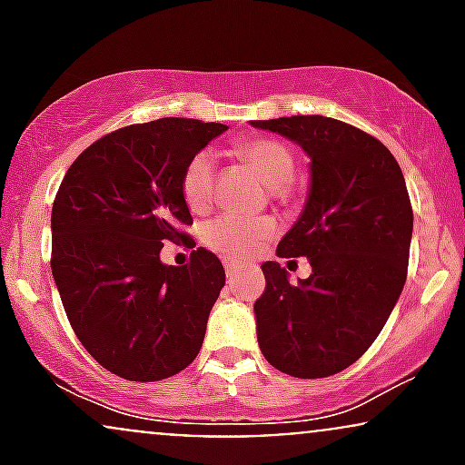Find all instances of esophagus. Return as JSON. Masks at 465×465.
I'll list each match as a JSON object with an SVG mask.
<instances>
[{
    "label": "esophagus",
    "mask_w": 465,
    "mask_h": 465,
    "mask_svg": "<svg viewBox=\"0 0 465 465\" xmlns=\"http://www.w3.org/2000/svg\"><path fill=\"white\" fill-rule=\"evenodd\" d=\"M238 269H240V262H238V260H232V258H227V260H225V271H227V277H232L233 273H236Z\"/></svg>",
    "instance_id": "esophagus-1"
}]
</instances>
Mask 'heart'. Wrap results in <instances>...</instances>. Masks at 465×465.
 <instances>
[{
	"mask_svg": "<svg viewBox=\"0 0 465 465\" xmlns=\"http://www.w3.org/2000/svg\"><path fill=\"white\" fill-rule=\"evenodd\" d=\"M238 157L258 174L269 190L282 192L295 179V157L282 142L249 140L238 146ZM183 199L192 212H203L210 207L214 194V159L207 153H199L185 165L181 181ZM275 233V223L269 218H240L221 216L205 229L207 247L223 255L253 253L260 244Z\"/></svg>",
	"mask_w": 465,
	"mask_h": 465,
	"instance_id": "b5f03b06",
	"label": "heart"
}]
</instances>
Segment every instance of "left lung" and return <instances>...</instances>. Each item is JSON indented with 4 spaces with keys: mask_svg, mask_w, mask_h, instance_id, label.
<instances>
[{
    "mask_svg": "<svg viewBox=\"0 0 465 465\" xmlns=\"http://www.w3.org/2000/svg\"><path fill=\"white\" fill-rule=\"evenodd\" d=\"M251 126L300 143L311 157L306 205L277 244V258H308L312 273L291 284L280 262L262 264L266 288L253 306L258 345L288 376H332L376 341L407 282V183L385 143L334 117Z\"/></svg>",
    "mask_w": 465,
    "mask_h": 465,
    "instance_id": "obj_1",
    "label": "left lung"
}]
</instances>
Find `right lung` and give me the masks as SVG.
<instances>
[{
	"instance_id": "right-lung-1",
	"label": "right lung",
	"mask_w": 465,
	"mask_h": 465,
	"mask_svg": "<svg viewBox=\"0 0 465 465\" xmlns=\"http://www.w3.org/2000/svg\"><path fill=\"white\" fill-rule=\"evenodd\" d=\"M227 126L162 117L100 137L69 165L52 205V275L69 323L104 370L135 382L174 376L199 354L225 269L199 247L163 264L192 225L185 165Z\"/></svg>"
}]
</instances>
